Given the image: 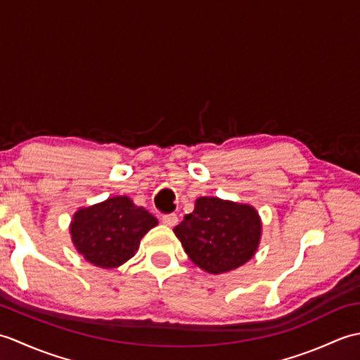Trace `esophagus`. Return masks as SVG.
<instances>
[{"mask_svg":"<svg viewBox=\"0 0 360 360\" xmlns=\"http://www.w3.org/2000/svg\"><path fill=\"white\" fill-rule=\"evenodd\" d=\"M162 223L168 227H174L178 224V215L176 213H167V215H162Z\"/></svg>","mask_w":360,"mask_h":360,"instance_id":"esophagus-1","label":"esophagus"}]
</instances>
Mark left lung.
Wrapping results in <instances>:
<instances>
[{"label": "left lung", "mask_w": 360, "mask_h": 360, "mask_svg": "<svg viewBox=\"0 0 360 360\" xmlns=\"http://www.w3.org/2000/svg\"><path fill=\"white\" fill-rule=\"evenodd\" d=\"M173 232L195 264L210 274H223L254 257L262 223L250 205L200 198Z\"/></svg>", "instance_id": "8db88e82"}]
</instances>
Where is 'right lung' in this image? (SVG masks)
Instances as JSON below:
<instances>
[{
	"label": "right lung",
	"mask_w": 360,
	"mask_h": 360,
	"mask_svg": "<svg viewBox=\"0 0 360 360\" xmlns=\"http://www.w3.org/2000/svg\"><path fill=\"white\" fill-rule=\"evenodd\" d=\"M156 224L158 219L129 198L114 196L75 213L71 233L86 262L108 269L131 258L142 236Z\"/></svg>",
	"instance_id": "add662e5"
}]
</instances>
